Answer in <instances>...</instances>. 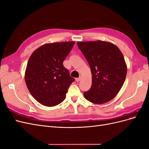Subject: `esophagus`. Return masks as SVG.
I'll return each instance as SVG.
<instances>
[{
    "mask_svg": "<svg viewBox=\"0 0 149 149\" xmlns=\"http://www.w3.org/2000/svg\"><path fill=\"white\" fill-rule=\"evenodd\" d=\"M80 80H81V77H80V76H79V78H76V82H79Z\"/></svg>",
    "mask_w": 149,
    "mask_h": 149,
    "instance_id": "obj_1",
    "label": "esophagus"
}]
</instances>
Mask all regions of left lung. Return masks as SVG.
Wrapping results in <instances>:
<instances>
[{"label":"left lung","instance_id":"obj_1","mask_svg":"<svg viewBox=\"0 0 149 149\" xmlns=\"http://www.w3.org/2000/svg\"><path fill=\"white\" fill-rule=\"evenodd\" d=\"M77 45L92 73V86L84 93V97L94 104L112 100L123 86L127 74L123 53L114 44L100 40Z\"/></svg>","mask_w":149,"mask_h":149}]
</instances>
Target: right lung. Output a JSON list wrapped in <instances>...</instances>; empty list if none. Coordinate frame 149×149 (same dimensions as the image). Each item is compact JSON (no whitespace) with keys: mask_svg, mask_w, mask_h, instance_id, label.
Returning a JSON list of instances; mask_svg holds the SVG:
<instances>
[{"mask_svg":"<svg viewBox=\"0 0 149 149\" xmlns=\"http://www.w3.org/2000/svg\"><path fill=\"white\" fill-rule=\"evenodd\" d=\"M74 45V42L48 43L37 48L30 56L25 83L30 94L42 104L52 107L65 100L74 79L63 62Z\"/></svg>","mask_w":149,"mask_h":149,"instance_id":"right-lung-1","label":"right lung"}]
</instances>
